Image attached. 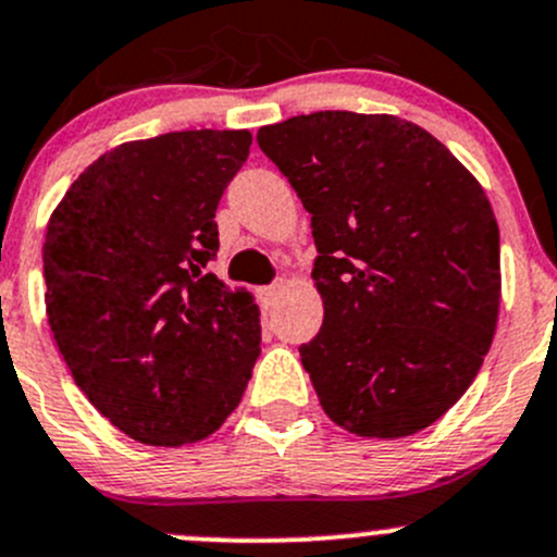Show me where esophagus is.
Here are the masks:
<instances>
[{
    "label": "esophagus",
    "instance_id": "obj_1",
    "mask_svg": "<svg viewBox=\"0 0 557 557\" xmlns=\"http://www.w3.org/2000/svg\"><path fill=\"white\" fill-rule=\"evenodd\" d=\"M277 299H280V285H269V288L261 290V301L267 307H272Z\"/></svg>",
    "mask_w": 557,
    "mask_h": 557
}]
</instances>
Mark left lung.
Instances as JSON below:
<instances>
[{
	"label": "left lung",
	"instance_id": "8db88e82",
	"mask_svg": "<svg viewBox=\"0 0 557 557\" xmlns=\"http://www.w3.org/2000/svg\"><path fill=\"white\" fill-rule=\"evenodd\" d=\"M256 139L312 215L323 325L299 352L320 407L358 436L429 429L496 334L502 250L485 190L396 115L320 110Z\"/></svg>",
	"mask_w": 557,
	"mask_h": 557
}]
</instances>
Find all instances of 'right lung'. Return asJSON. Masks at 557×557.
I'll list each match as a JSON object with an SVG mask.
<instances>
[{
    "label": "right lung",
    "mask_w": 557,
    "mask_h": 557,
    "mask_svg": "<svg viewBox=\"0 0 557 557\" xmlns=\"http://www.w3.org/2000/svg\"><path fill=\"white\" fill-rule=\"evenodd\" d=\"M250 132H170L94 161L50 215L45 307L77 387L143 445L199 442L237 409L258 307L207 272Z\"/></svg>",
    "instance_id": "1"
}]
</instances>
